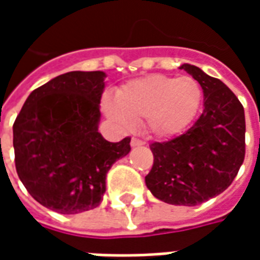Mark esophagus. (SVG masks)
<instances>
[{"label":"esophagus","instance_id":"1","mask_svg":"<svg viewBox=\"0 0 260 260\" xmlns=\"http://www.w3.org/2000/svg\"><path fill=\"white\" fill-rule=\"evenodd\" d=\"M142 145H145V142H142L141 139H136V138H132V141H131V146L136 147V146H142Z\"/></svg>","mask_w":260,"mask_h":260}]
</instances>
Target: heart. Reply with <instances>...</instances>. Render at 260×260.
<instances>
[{
    "mask_svg": "<svg viewBox=\"0 0 260 260\" xmlns=\"http://www.w3.org/2000/svg\"><path fill=\"white\" fill-rule=\"evenodd\" d=\"M203 99L201 85L191 76L154 74L126 83L117 91L115 102L106 99L103 108L110 119L122 128L145 118L152 135L169 139L192 124Z\"/></svg>",
    "mask_w": 260,
    "mask_h": 260,
    "instance_id": "b5f03b06",
    "label": "heart"
}]
</instances>
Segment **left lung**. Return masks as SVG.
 I'll list each match as a JSON object with an SVG mask.
<instances>
[{"mask_svg":"<svg viewBox=\"0 0 260 260\" xmlns=\"http://www.w3.org/2000/svg\"><path fill=\"white\" fill-rule=\"evenodd\" d=\"M184 69L199 82L205 108L185 134L150 145L153 167L145 182L153 196L175 206H196L225 191L245 157V114L233 91L195 65Z\"/></svg>","mask_w":260,"mask_h":260,"instance_id":"left-lung-1","label":"left lung"}]
</instances>
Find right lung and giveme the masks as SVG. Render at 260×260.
Returning <instances> with one entry per match:
<instances>
[{"label": "right lung", "instance_id": "add662e5", "mask_svg": "<svg viewBox=\"0 0 260 260\" xmlns=\"http://www.w3.org/2000/svg\"><path fill=\"white\" fill-rule=\"evenodd\" d=\"M104 79L102 71L59 75L31 91L14 122L22 184L61 214L99 206L108 170L131 152V138L113 143L99 132Z\"/></svg>", "mask_w": 260, "mask_h": 260}]
</instances>
